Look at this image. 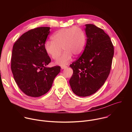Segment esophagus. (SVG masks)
Instances as JSON below:
<instances>
[{
	"label": "esophagus",
	"instance_id": "obj_1",
	"mask_svg": "<svg viewBox=\"0 0 132 132\" xmlns=\"http://www.w3.org/2000/svg\"><path fill=\"white\" fill-rule=\"evenodd\" d=\"M66 68H67V66H61V68L62 69H66Z\"/></svg>",
	"mask_w": 132,
	"mask_h": 132
}]
</instances>
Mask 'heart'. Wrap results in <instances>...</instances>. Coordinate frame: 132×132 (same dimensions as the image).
Listing matches in <instances>:
<instances>
[{"label":"heart","instance_id":"1","mask_svg":"<svg viewBox=\"0 0 132 132\" xmlns=\"http://www.w3.org/2000/svg\"><path fill=\"white\" fill-rule=\"evenodd\" d=\"M86 35L80 28L73 27L63 28L56 32L52 36V41H47L44 44L46 53L53 60L57 59L64 51L56 64L62 66L67 65L72 55L78 56L83 52L86 43Z\"/></svg>","mask_w":132,"mask_h":132}]
</instances>
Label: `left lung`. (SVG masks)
<instances>
[{
    "label": "left lung",
    "mask_w": 132,
    "mask_h": 132,
    "mask_svg": "<svg viewBox=\"0 0 132 132\" xmlns=\"http://www.w3.org/2000/svg\"><path fill=\"white\" fill-rule=\"evenodd\" d=\"M86 47L81 56L70 67L73 74L69 80L72 92L79 97L96 93L104 84L110 72L114 47L109 35L92 24L85 25Z\"/></svg>",
    "instance_id": "left-lung-1"
}]
</instances>
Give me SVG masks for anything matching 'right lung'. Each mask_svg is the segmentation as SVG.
Wrapping results in <instances>:
<instances>
[{"instance_id": "right-lung-1", "label": "right lung", "mask_w": 132, "mask_h": 132, "mask_svg": "<svg viewBox=\"0 0 132 132\" xmlns=\"http://www.w3.org/2000/svg\"><path fill=\"white\" fill-rule=\"evenodd\" d=\"M50 27H40L23 34L14 43L11 68L14 79L26 95L39 97L51 88L60 66L48 67L51 60L44 49Z\"/></svg>"}]
</instances>
